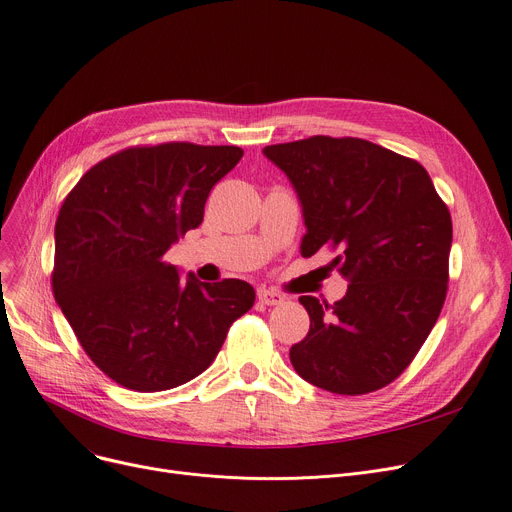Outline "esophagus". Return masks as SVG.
Segmentation results:
<instances>
[{
  "instance_id": "esophagus-1",
  "label": "esophagus",
  "mask_w": 512,
  "mask_h": 512,
  "mask_svg": "<svg viewBox=\"0 0 512 512\" xmlns=\"http://www.w3.org/2000/svg\"><path fill=\"white\" fill-rule=\"evenodd\" d=\"M257 299L267 305V307H274V305H282L284 303V297L280 292L276 290H267V288H259L257 290Z\"/></svg>"
}]
</instances>
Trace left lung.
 <instances>
[{"instance_id":"left-lung-1","label":"left lung","mask_w":512,"mask_h":512,"mask_svg":"<svg viewBox=\"0 0 512 512\" xmlns=\"http://www.w3.org/2000/svg\"><path fill=\"white\" fill-rule=\"evenodd\" d=\"M265 157L303 205V257L338 251L344 299L301 297L311 326L290 363L321 390L359 396L405 371L440 317L452 220L419 161L355 137L317 134L270 145Z\"/></svg>"}]
</instances>
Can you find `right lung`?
Listing matches in <instances>:
<instances>
[{
	"label": "right lung",
	"mask_w": 512,
	"mask_h": 512,
	"mask_svg": "<svg viewBox=\"0 0 512 512\" xmlns=\"http://www.w3.org/2000/svg\"><path fill=\"white\" fill-rule=\"evenodd\" d=\"M242 157L234 145L161 143L101 159L62 203L51 286L89 359L116 384L161 392L218 357L255 303L245 280L186 282L166 251L203 222L205 201Z\"/></svg>",
	"instance_id": "1"
}]
</instances>
